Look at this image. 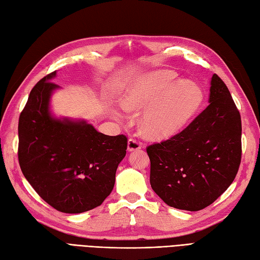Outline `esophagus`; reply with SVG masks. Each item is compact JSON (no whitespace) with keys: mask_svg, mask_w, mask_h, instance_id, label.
I'll return each instance as SVG.
<instances>
[{"mask_svg":"<svg viewBox=\"0 0 260 260\" xmlns=\"http://www.w3.org/2000/svg\"><path fill=\"white\" fill-rule=\"evenodd\" d=\"M142 148V143L138 142L136 138H129L127 142V149L128 151H134Z\"/></svg>","mask_w":260,"mask_h":260,"instance_id":"esophagus-1","label":"esophagus"}]
</instances>
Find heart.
I'll return each mask as SVG.
<instances>
[{"label":"heart","mask_w":260,"mask_h":260,"mask_svg":"<svg viewBox=\"0 0 260 260\" xmlns=\"http://www.w3.org/2000/svg\"><path fill=\"white\" fill-rule=\"evenodd\" d=\"M177 82L176 73L160 70L138 76L126 86L121 104L127 111L145 110L139 122L145 136L161 139L176 134L202 102L198 84Z\"/></svg>","instance_id":"obj_1"}]
</instances>
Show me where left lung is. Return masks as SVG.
<instances>
[{"label": "left lung", "instance_id": "8db88e82", "mask_svg": "<svg viewBox=\"0 0 260 260\" xmlns=\"http://www.w3.org/2000/svg\"><path fill=\"white\" fill-rule=\"evenodd\" d=\"M147 154L151 188L172 208L202 210L226 191L241 165L242 121L221 78L212 76L208 108Z\"/></svg>", "mask_w": 260, "mask_h": 260}]
</instances>
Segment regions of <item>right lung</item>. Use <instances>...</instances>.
<instances>
[{"instance_id": "1", "label": "right lung", "mask_w": 260, "mask_h": 260, "mask_svg": "<svg viewBox=\"0 0 260 260\" xmlns=\"http://www.w3.org/2000/svg\"><path fill=\"white\" fill-rule=\"evenodd\" d=\"M54 71L29 93L18 121V161L44 201L69 214L101 205L115 183L127 148L124 135L109 136L84 119L56 117L50 111Z\"/></svg>"}]
</instances>
